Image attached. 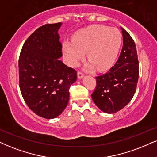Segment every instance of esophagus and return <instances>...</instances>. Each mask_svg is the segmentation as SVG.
Instances as JSON below:
<instances>
[{"label": "esophagus", "mask_w": 157, "mask_h": 157, "mask_svg": "<svg viewBox=\"0 0 157 157\" xmlns=\"http://www.w3.org/2000/svg\"><path fill=\"white\" fill-rule=\"evenodd\" d=\"M83 77H84V74H83V73H82L81 72H77V77H78L79 79L82 78Z\"/></svg>", "instance_id": "esophagus-1"}]
</instances>
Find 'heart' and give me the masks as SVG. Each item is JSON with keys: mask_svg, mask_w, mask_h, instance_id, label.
Here are the masks:
<instances>
[{"mask_svg": "<svg viewBox=\"0 0 157 157\" xmlns=\"http://www.w3.org/2000/svg\"><path fill=\"white\" fill-rule=\"evenodd\" d=\"M122 43L119 29L101 25L90 26L77 32L72 41L63 43V54L69 66L75 67L86 57L88 62L85 69L98 71L109 69L116 61Z\"/></svg>", "mask_w": 157, "mask_h": 157, "instance_id": "b5f03b06", "label": "heart"}]
</instances>
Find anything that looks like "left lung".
<instances>
[{
  "label": "left lung",
  "instance_id": "left-lung-1",
  "mask_svg": "<svg viewBox=\"0 0 157 157\" xmlns=\"http://www.w3.org/2000/svg\"><path fill=\"white\" fill-rule=\"evenodd\" d=\"M123 47L114 66L96 77V87L91 95L102 112L114 114L129 104L136 90L139 64L136 44L128 32L121 27Z\"/></svg>",
  "mask_w": 157,
  "mask_h": 157
}]
</instances>
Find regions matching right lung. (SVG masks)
<instances>
[{"instance_id":"1","label":"right lung","mask_w":157,"mask_h":157,"mask_svg":"<svg viewBox=\"0 0 157 157\" xmlns=\"http://www.w3.org/2000/svg\"><path fill=\"white\" fill-rule=\"evenodd\" d=\"M61 22L47 24L27 38L19 59V88L29 108L45 119L59 116L69 102V88L77 71L68 67L62 56L58 30Z\"/></svg>"}]
</instances>
